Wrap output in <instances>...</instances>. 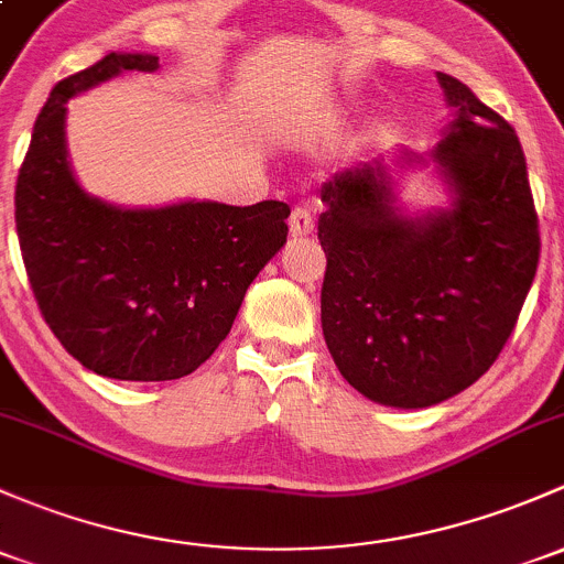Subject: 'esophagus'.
I'll use <instances>...</instances> for the list:
<instances>
[{"label":"esophagus","mask_w":564,"mask_h":564,"mask_svg":"<svg viewBox=\"0 0 564 564\" xmlns=\"http://www.w3.org/2000/svg\"><path fill=\"white\" fill-rule=\"evenodd\" d=\"M289 227H292V235H294V237L311 235V232H313V216H311V210H307V207H302V205L294 207L292 218H289Z\"/></svg>","instance_id":"obj_1"}]
</instances>
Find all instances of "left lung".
<instances>
[{
  "mask_svg": "<svg viewBox=\"0 0 564 564\" xmlns=\"http://www.w3.org/2000/svg\"><path fill=\"white\" fill-rule=\"evenodd\" d=\"M437 80L456 110L432 151L452 210L402 218L367 164L322 188L324 340L354 389L394 408L437 405L495 365L541 259L517 132L465 83Z\"/></svg>",
  "mask_w": 564,
  "mask_h": 564,
  "instance_id": "8db88e82",
  "label": "left lung"
}]
</instances>
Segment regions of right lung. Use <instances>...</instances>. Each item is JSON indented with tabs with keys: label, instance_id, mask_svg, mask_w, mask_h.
<instances>
[{
	"label": "right lung",
	"instance_id": "obj_1",
	"mask_svg": "<svg viewBox=\"0 0 564 564\" xmlns=\"http://www.w3.org/2000/svg\"><path fill=\"white\" fill-rule=\"evenodd\" d=\"M156 56L108 53L53 86L15 183V229L40 313L97 376L175 381L213 357L259 270L286 242L289 205L183 203L121 210L80 192L64 105Z\"/></svg>",
	"mask_w": 564,
	"mask_h": 564
}]
</instances>
